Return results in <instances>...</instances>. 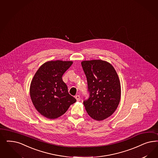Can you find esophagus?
Returning a JSON list of instances; mask_svg holds the SVG:
<instances>
[{
  "mask_svg": "<svg viewBox=\"0 0 158 158\" xmlns=\"http://www.w3.org/2000/svg\"><path fill=\"white\" fill-rule=\"evenodd\" d=\"M75 98H76V100L77 101H80V95H76Z\"/></svg>",
  "mask_w": 158,
  "mask_h": 158,
  "instance_id": "34e87169",
  "label": "esophagus"
}]
</instances>
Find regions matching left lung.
<instances>
[{
	"mask_svg": "<svg viewBox=\"0 0 158 158\" xmlns=\"http://www.w3.org/2000/svg\"><path fill=\"white\" fill-rule=\"evenodd\" d=\"M88 84L89 98L83 103L93 119L101 121L115 112L121 97V86L117 73L111 64L102 60L81 62Z\"/></svg>",
	"mask_w": 158,
	"mask_h": 158,
	"instance_id": "obj_1",
	"label": "left lung"
}]
</instances>
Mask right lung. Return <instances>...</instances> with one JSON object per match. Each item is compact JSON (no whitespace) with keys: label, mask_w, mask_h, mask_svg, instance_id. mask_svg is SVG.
<instances>
[{"label":"right lung","mask_w":158,"mask_h":158,"mask_svg":"<svg viewBox=\"0 0 158 158\" xmlns=\"http://www.w3.org/2000/svg\"><path fill=\"white\" fill-rule=\"evenodd\" d=\"M72 61H47L36 72L31 82L30 94L36 110L44 117L55 119L66 112L76 99L69 94L62 76Z\"/></svg>","instance_id":"1"}]
</instances>
